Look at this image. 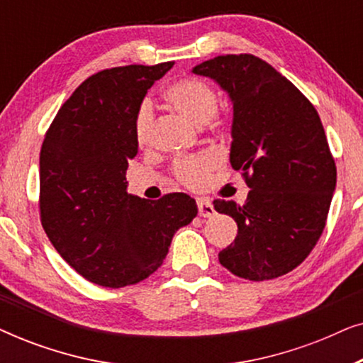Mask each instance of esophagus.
Wrapping results in <instances>:
<instances>
[{"label": "esophagus", "mask_w": 363, "mask_h": 363, "mask_svg": "<svg viewBox=\"0 0 363 363\" xmlns=\"http://www.w3.org/2000/svg\"><path fill=\"white\" fill-rule=\"evenodd\" d=\"M196 203H198V215L200 216L210 218L215 215V208H213L210 200H206V198H200Z\"/></svg>", "instance_id": "obj_1"}]
</instances>
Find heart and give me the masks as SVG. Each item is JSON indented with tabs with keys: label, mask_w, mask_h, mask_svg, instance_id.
<instances>
[{
	"label": "heart",
	"mask_w": 363,
	"mask_h": 363,
	"mask_svg": "<svg viewBox=\"0 0 363 363\" xmlns=\"http://www.w3.org/2000/svg\"><path fill=\"white\" fill-rule=\"evenodd\" d=\"M165 99L173 108L183 113L198 127L206 125L216 116L220 99L210 84L198 77H182L165 89ZM153 107L150 101H143L137 108L133 121V133L138 145H147L152 135ZM218 167V158L211 153L183 158L175 163L173 173L177 180L193 190H200L210 180L211 172Z\"/></svg>",
	"instance_id": "b5f03b06"
}]
</instances>
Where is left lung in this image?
Masks as SVG:
<instances>
[{
  "mask_svg": "<svg viewBox=\"0 0 363 363\" xmlns=\"http://www.w3.org/2000/svg\"><path fill=\"white\" fill-rule=\"evenodd\" d=\"M193 72L230 96V162L251 188L241 206L213 201L238 225L220 262L242 279L284 276L314 250L335 190L337 168L319 113L294 84L252 54L213 57Z\"/></svg>",
  "mask_w": 363,
  "mask_h": 363,
  "instance_id": "obj_1",
  "label": "left lung"
}]
</instances>
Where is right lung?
I'll use <instances>...</instances> for the list:
<instances>
[{
  "label": "right lung",
  "mask_w": 363,
  "mask_h": 363,
  "mask_svg": "<svg viewBox=\"0 0 363 363\" xmlns=\"http://www.w3.org/2000/svg\"><path fill=\"white\" fill-rule=\"evenodd\" d=\"M175 62L112 67L86 79L62 104L39 155V211L69 266L104 287L137 284L168 255L172 238L196 216L186 193L148 201L127 193L138 152L137 108Z\"/></svg>",
  "instance_id": "right-lung-1"
}]
</instances>
